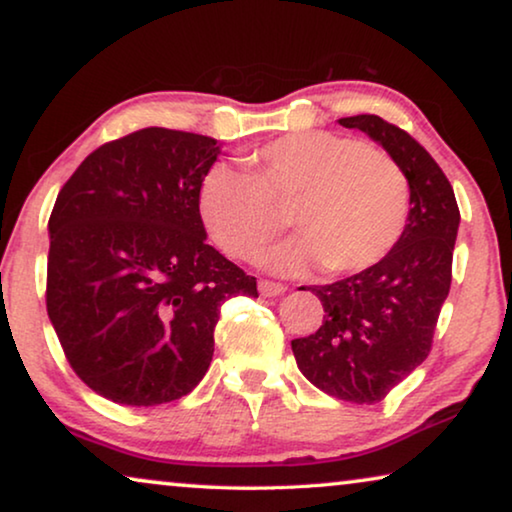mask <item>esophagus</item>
Instances as JSON below:
<instances>
[{"instance_id":"obj_1","label":"esophagus","mask_w":512,"mask_h":512,"mask_svg":"<svg viewBox=\"0 0 512 512\" xmlns=\"http://www.w3.org/2000/svg\"><path fill=\"white\" fill-rule=\"evenodd\" d=\"M287 287L280 285V282H271V280H259V294L262 296H280L285 294Z\"/></svg>"}]
</instances>
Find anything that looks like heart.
I'll list each match as a JSON object with an SVG mask.
<instances>
[{
	"label": "heart",
	"mask_w": 512,
	"mask_h": 512,
	"mask_svg": "<svg viewBox=\"0 0 512 512\" xmlns=\"http://www.w3.org/2000/svg\"><path fill=\"white\" fill-rule=\"evenodd\" d=\"M257 174L216 163L200 186V213L227 255L250 257L285 227L292 209L301 236L266 250L273 271L324 264L358 273L379 264L407 223L409 181L395 160L354 137L289 133L253 156Z\"/></svg>",
	"instance_id": "b5f03b06"
}]
</instances>
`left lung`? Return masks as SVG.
I'll use <instances>...</instances> for the list:
<instances>
[{
  "label": "left lung",
  "mask_w": 512,
  "mask_h": 512,
  "mask_svg": "<svg viewBox=\"0 0 512 512\" xmlns=\"http://www.w3.org/2000/svg\"><path fill=\"white\" fill-rule=\"evenodd\" d=\"M338 121L370 135L402 167L411 209L398 243L379 264L333 285L308 287L324 305V322L308 338L292 340V352L319 391L375 404L430 354L451 289L460 209L451 181L409 133L377 114Z\"/></svg>",
  "instance_id": "obj_1"
}]
</instances>
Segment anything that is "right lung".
<instances>
[{
    "label": "right lung",
    "mask_w": 512,
    "mask_h": 512,
    "mask_svg": "<svg viewBox=\"0 0 512 512\" xmlns=\"http://www.w3.org/2000/svg\"><path fill=\"white\" fill-rule=\"evenodd\" d=\"M207 135L142 128L89 154L59 190L48 317L85 384L128 407L179 400L207 375L220 305L257 280L207 243Z\"/></svg>",
    "instance_id": "obj_1"
}]
</instances>
